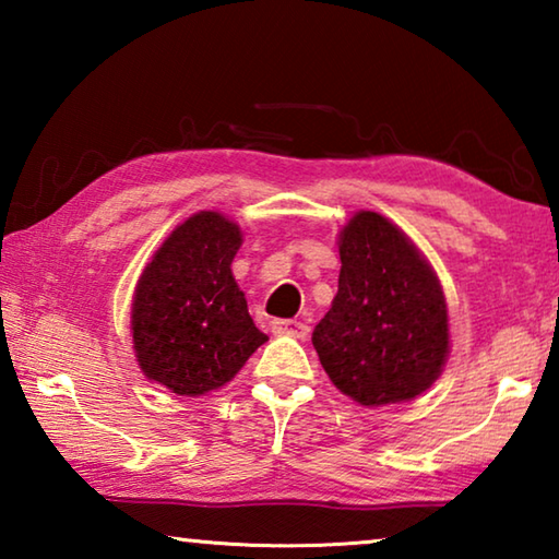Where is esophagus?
<instances>
[{
    "instance_id": "esophagus-1",
    "label": "esophagus",
    "mask_w": 559,
    "mask_h": 559,
    "mask_svg": "<svg viewBox=\"0 0 559 559\" xmlns=\"http://www.w3.org/2000/svg\"><path fill=\"white\" fill-rule=\"evenodd\" d=\"M271 328L273 333L290 335V337H308L310 333V328L306 323H300V320H273Z\"/></svg>"
}]
</instances>
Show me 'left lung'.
Returning a JSON list of instances; mask_svg holds the SVG:
<instances>
[{
	"instance_id": "8db88e82",
	"label": "left lung",
	"mask_w": 559,
	"mask_h": 559,
	"mask_svg": "<svg viewBox=\"0 0 559 559\" xmlns=\"http://www.w3.org/2000/svg\"><path fill=\"white\" fill-rule=\"evenodd\" d=\"M337 251V296L313 330L330 382L362 406L424 394L451 353L437 271L400 226L370 210L349 216Z\"/></svg>"
}]
</instances>
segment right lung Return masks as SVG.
Returning a JSON list of instances; mask_svg holds the SVG:
<instances>
[{"label":"right lung","instance_id":"right-lung-1","mask_svg":"<svg viewBox=\"0 0 559 559\" xmlns=\"http://www.w3.org/2000/svg\"><path fill=\"white\" fill-rule=\"evenodd\" d=\"M241 243V226L229 216L197 212L147 261L132 293L130 333L150 382L202 396L231 382L269 340L231 273Z\"/></svg>","mask_w":559,"mask_h":559}]
</instances>
